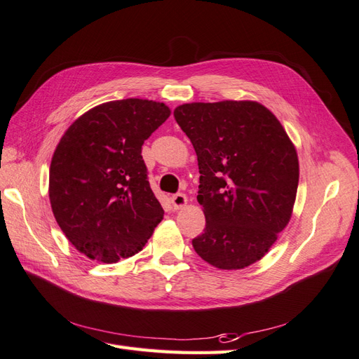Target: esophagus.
Wrapping results in <instances>:
<instances>
[{"instance_id":"1","label":"esophagus","mask_w":359,"mask_h":359,"mask_svg":"<svg viewBox=\"0 0 359 359\" xmlns=\"http://www.w3.org/2000/svg\"><path fill=\"white\" fill-rule=\"evenodd\" d=\"M170 202H172L173 208L181 210L182 206L187 205V196H186V194H182V193H177V194H173V196L170 198Z\"/></svg>"}]
</instances>
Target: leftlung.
Here are the masks:
<instances>
[{"label":"left lung","instance_id":"8db88e82","mask_svg":"<svg viewBox=\"0 0 359 359\" xmlns=\"http://www.w3.org/2000/svg\"><path fill=\"white\" fill-rule=\"evenodd\" d=\"M199 165L198 202L206 224L191 241L220 269L262 259L287 226L297 198V149L257 102L187 103L173 111Z\"/></svg>","mask_w":359,"mask_h":359}]
</instances>
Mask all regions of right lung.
<instances>
[{
  "label": "right lung",
  "mask_w": 359,
  "mask_h": 359,
  "mask_svg": "<svg viewBox=\"0 0 359 359\" xmlns=\"http://www.w3.org/2000/svg\"><path fill=\"white\" fill-rule=\"evenodd\" d=\"M165 103L142 99L93 107L67 128L49 169V199L67 240L103 264L136 255L163 220L142 145L166 121Z\"/></svg>",
  "instance_id": "1"
}]
</instances>
